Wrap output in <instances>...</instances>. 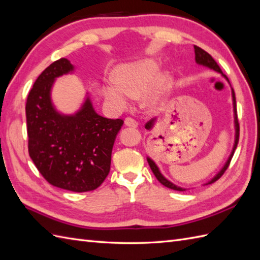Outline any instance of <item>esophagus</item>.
<instances>
[{
  "label": "esophagus",
  "instance_id": "34e87169",
  "mask_svg": "<svg viewBox=\"0 0 260 260\" xmlns=\"http://www.w3.org/2000/svg\"><path fill=\"white\" fill-rule=\"evenodd\" d=\"M124 124L126 126H132V128H137L138 126V122L136 121V120L134 118L131 117H126L125 120H124Z\"/></svg>",
  "mask_w": 260,
  "mask_h": 260
}]
</instances>
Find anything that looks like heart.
Wrapping results in <instances>:
<instances>
[{
  "label": "heart",
  "instance_id": "b5f03b06",
  "mask_svg": "<svg viewBox=\"0 0 260 260\" xmlns=\"http://www.w3.org/2000/svg\"><path fill=\"white\" fill-rule=\"evenodd\" d=\"M159 67L152 60L120 66L115 74V80L105 87V96L118 108H123L130 98L144 97V106L153 110L171 86L169 77H162L155 82Z\"/></svg>",
  "mask_w": 260,
  "mask_h": 260
}]
</instances>
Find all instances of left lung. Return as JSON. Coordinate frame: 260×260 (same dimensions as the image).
Masks as SVG:
<instances>
[{
    "label": "left lung",
    "instance_id": "obj_1",
    "mask_svg": "<svg viewBox=\"0 0 260 260\" xmlns=\"http://www.w3.org/2000/svg\"><path fill=\"white\" fill-rule=\"evenodd\" d=\"M194 52H195V60H196V62H198V64H200V65H203V66H206V67H210V68H212V69H214V71H216V72H218V73H221V69H220V67L217 65V62L215 61V59L213 58V57L208 54L207 52H205L204 49H202L201 47H199V46H196V45H194ZM221 75L224 76V77L227 79V77L226 76L221 73ZM229 80V79H227ZM233 101H234V112H235V126H236V137H235V144H234V149H233V152H232V154L230 155V157H229V160H227V162H226V164L224 166V168L220 170V172L215 176V178L212 180V181H210L207 183V184H212V183H214V182H216L221 175H223L224 173H225V171L227 170V168L230 167V163H231V161H232V157H233V155H234V152H235V150H236V148H237V144H238V140H239V122H238V119H237V109H236V98H235V92H234V90H233ZM153 123H154V119H151L150 121H148L147 123H145V129H148V130H150L152 126H153ZM148 163H149V166H150V168H151V170H152V172H153V174L155 175V178L157 179V181H159L161 184H163L164 186H167V187H169V188H171V189H174V191H185L184 188H182V187H179V186H176V185H174L173 183H171L170 181H168L166 178H164V176L160 173V171H159V169H157V167L155 166V163L152 161L150 157H148ZM206 184V185H207Z\"/></svg>",
    "mask_w": 260,
    "mask_h": 260
}]
</instances>
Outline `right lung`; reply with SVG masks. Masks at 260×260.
<instances>
[{
	"mask_svg": "<svg viewBox=\"0 0 260 260\" xmlns=\"http://www.w3.org/2000/svg\"><path fill=\"white\" fill-rule=\"evenodd\" d=\"M73 69L66 58L50 64L29 90L25 111L28 154L43 178L53 186L81 193L99 187L109 174L123 120L97 115L89 98L74 116L57 112L50 100L53 82Z\"/></svg>",
	"mask_w": 260,
	"mask_h": 260,
	"instance_id": "add662e5",
	"label": "right lung"
}]
</instances>
